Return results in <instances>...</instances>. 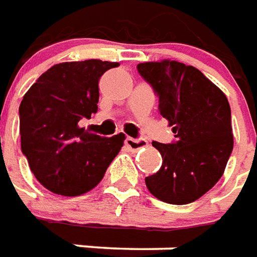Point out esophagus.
I'll return each instance as SVG.
<instances>
[{
    "label": "esophagus",
    "mask_w": 257,
    "mask_h": 257,
    "mask_svg": "<svg viewBox=\"0 0 257 257\" xmlns=\"http://www.w3.org/2000/svg\"><path fill=\"white\" fill-rule=\"evenodd\" d=\"M125 145L131 149V150H139L142 147H145L147 145L146 139H143V138H139V139H134V138H126L125 139Z\"/></svg>",
    "instance_id": "esophagus-1"
}]
</instances>
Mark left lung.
<instances>
[{
  "mask_svg": "<svg viewBox=\"0 0 257 257\" xmlns=\"http://www.w3.org/2000/svg\"><path fill=\"white\" fill-rule=\"evenodd\" d=\"M138 72L153 87L160 114L177 138L168 145L153 142L163 164L145 178L147 189L166 203H192L218 182L232 152L228 100L199 69L182 62H143Z\"/></svg>",
  "mask_w": 257,
  "mask_h": 257,
  "instance_id": "8db88e82",
  "label": "left lung"
}]
</instances>
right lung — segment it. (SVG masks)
<instances>
[{
    "label": "right lung",
    "mask_w": 257,
    "mask_h": 257,
    "mask_svg": "<svg viewBox=\"0 0 257 257\" xmlns=\"http://www.w3.org/2000/svg\"><path fill=\"white\" fill-rule=\"evenodd\" d=\"M118 62L87 60L51 66L23 96L21 146L48 191L79 196L103 179L123 146V134L104 138L79 126L97 112L98 80Z\"/></svg>",
    "instance_id": "right-lung-1"
}]
</instances>
